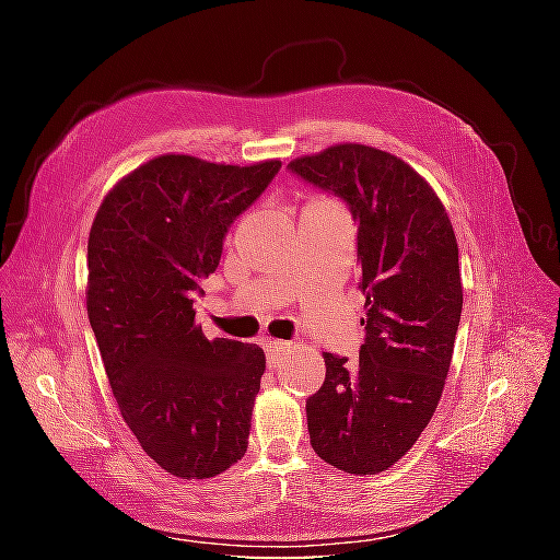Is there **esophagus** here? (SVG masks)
Listing matches in <instances>:
<instances>
[{"instance_id":"obj_1","label":"esophagus","mask_w":560,"mask_h":560,"mask_svg":"<svg viewBox=\"0 0 560 560\" xmlns=\"http://www.w3.org/2000/svg\"><path fill=\"white\" fill-rule=\"evenodd\" d=\"M264 350H266L268 366L273 369V366L280 362L282 354H284L287 350H290V343H284V341H273V338H270V341H264Z\"/></svg>"}]
</instances>
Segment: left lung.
Masks as SVG:
<instances>
[{
    "instance_id": "1",
    "label": "left lung",
    "mask_w": 560,
    "mask_h": 560,
    "mask_svg": "<svg viewBox=\"0 0 560 560\" xmlns=\"http://www.w3.org/2000/svg\"><path fill=\"white\" fill-rule=\"evenodd\" d=\"M287 167L348 206L366 296L360 360L325 352V383L306 401L311 446L348 474H378L442 399L463 313L455 233L432 186L376 147L336 144Z\"/></svg>"
}]
</instances>
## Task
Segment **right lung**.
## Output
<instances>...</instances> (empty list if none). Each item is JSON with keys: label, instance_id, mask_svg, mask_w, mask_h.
I'll return each instance as SVG.
<instances>
[{"label": "right lung", "instance_id": "obj_1", "mask_svg": "<svg viewBox=\"0 0 560 560\" xmlns=\"http://www.w3.org/2000/svg\"><path fill=\"white\" fill-rule=\"evenodd\" d=\"M280 165L165 154L118 182L93 219L86 308L112 393L144 453L179 479L217 477L247 451L264 350L208 341L194 296Z\"/></svg>", "mask_w": 560, "mask_h": 560}]
</instances>
